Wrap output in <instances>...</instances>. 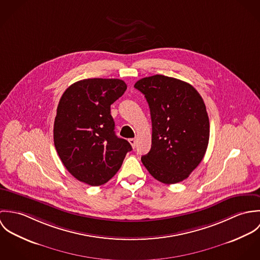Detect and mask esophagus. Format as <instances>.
Listing matches in <instances>:
<instances>
[{"mask_svg": "<svg viewBox=\"0 0 260 260\" xmlns=\"http://www.w3.org/2000/svg\"><path fill=\"white\" fill-rule=\"evenodd\" d=\"M128 141H129V143L131 144V146H132L133 148L136 146V142H137V141H136V139H134V138H131V139H129Z\"/></svg>", "mask_w": 260, "mask_h": 260, "instance_id": "esophagus-1", "label": "esophagus"}]
</instances>
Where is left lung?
<instances>
[{
    "label": "left lung",
    "mask_w": 260,
    "mask_h": 260,
    "mask_svg": "<svg viewBox=\"0 0 260 260\" xmlns=\"http://www.w3.org/2000/svg\"><path fill=\"white\" fill-rule=\"evenodd\" d=\"M152 121V145L141 157L149 173L165 184L186 179L202 161L209 141V119L197 90L184 81L154 75L137 81Z\"/></svg>",
    "instance_id": "obj_1"
}]
</instances>
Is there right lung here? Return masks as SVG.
<instances>
[{
	"label": "right lung",
	"mask_w": 260,
	"mask_h": 260,
	"mask_svg": "<svg viewBox=\"0 0 260 260\" xmlns=\"http://www.w3.org/2000/svg\"><path fill=\"white\" fill-rule=\"evenodd\" d=\"M127 89L120 79H84L62 95L54 144L66 169L81 182L99 186L120 169L130 143L115 134L111 104Z\"/></svg>",
	"instance_id": "right-lung-1"
}]
</instances>
